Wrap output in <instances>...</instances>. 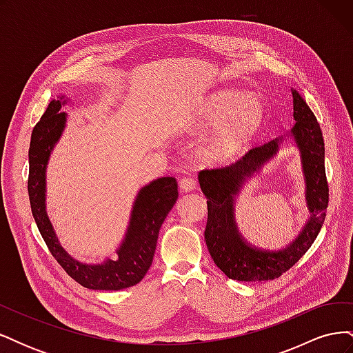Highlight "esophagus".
<instances>
[{"mask_svg": "<svg viewBox=\"0 0 353 353\" xmlns=\"http://www.w3.org/2000/svg\"><path fill=\"white\" fill-rule=\"evenodd\" d=\"M197 183L193 176H184L179 181V188L183 193H188V191H193L196 188Z\"/></svg>", "mask_w": 353, "mask_h": 353, "instance_id": "1", "label": "esophagus"}]
</instances>
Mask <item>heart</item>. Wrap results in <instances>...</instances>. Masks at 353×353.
I'll return each mask as SVG.
<instances>
[{"mask_svg":"<svg viewBox=\"0 0 353 353\" xmlns=\"http://www.w3.org/2000/svg\"><path fill=\"white\" fill-rule=\"evenodd\" d=\"M263 104L258 94L222 90L209 95L196 117L199 131L216 130L200 145V154L212 162H227L240 153L258 131Z\"/></svg>","mask_w":353,"mask_h":353,"instance_id":"1","label":"heart"}]
</instances>
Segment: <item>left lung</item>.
<instances>
[{"instance_id":"left-lung-1","label":"left lung","mask_w":353,"mask_h":353,"mask_svg":"<svg viewBox=\"0 0 353 353\" xmlns=\"http://www.w3.org/2000/svg\"><path fill=\"white\" fill-rule=\"evenodd\" d=\"M293 95L292 137L301 153L305 176V199L311 218L293 243L280 250L256 248L245 240L234 219V203L243 185L279 153L284 137L256 145L236 163L199 172V184L208 199L205 240L213 262L228 279L237 281H266L279 279L302 258L315 241L325 221L328 184L325 148L315 114L296 90Z\"/></svg>"}]
</instances>
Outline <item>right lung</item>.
Returning a JSON list of instances; mask_svg holds the SVG:
<instances>
[{
    "label": "right lung",
    "mask_w": 353,
    "mask_h": 353,
    "mask_svg": "<svg viewBox=\"0 0 353 353\" xmlns=\"http://www.w3.org/2000/svg\"><path fill=\"white\" fill-rule=\"evenodd\" d=\"M65 104V95L52 100L32 131L28 179L32 215L48 250L74 281L91 290H122L140 283L152 266L159 230L178 199L176 179L157 178L138 191L116 259H105L103 263L73 259L61 248L46 210V170L52 148L65 131L68 114L60 112Z\"/></svg>",
    "instance_id": "obj_1"
}]
</instances>
